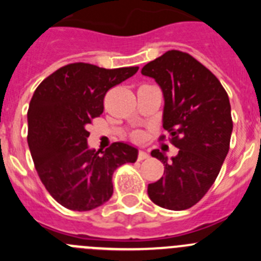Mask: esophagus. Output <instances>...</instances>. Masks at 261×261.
<instances>
[{
	"label": "esophagus",
	"mask_w": 261,
	"mask_h": 261,
	"mask_svg": "<svg viewBox=\"0 0 261 261\" xmlns=\"http://www.w3.org/2000/svg\"><path fill=\"white\" fill-rule=\"evenodd\" d=\"M147 158H149V154L145 153V151H140L137 155L138 161H144V159H147Z\"/></svg>",
	"instance_id": "esophagus-1"
}]
</instances>
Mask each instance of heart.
<instances>
[{
    "label": "heart",
    "mask_w": 261,
    "mask_h": 261,
    "mask_svg": "<svg viewBox=\"0 0 261 261\" xmlns=\"http://www.w3.org/2000/svg\"><path fill=\"white\" fill-rule=\"evenodd\" d=\"M133 138H135V140H140V135H135L133 136Z\"/></svg>",
    "instance_id": "obj_1"
}]
</instances>
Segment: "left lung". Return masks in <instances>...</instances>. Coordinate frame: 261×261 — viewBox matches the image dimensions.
I'll return each mask as SVG.
<instances>
[{
    "label": "left lung",
    "mask_w": 261,
    "mask_h": 261,
    "mask_svg": "<svg viewBox=\"0 0 261 261\" xmlns=\"http://www.w3.org/2000/svg\"><path fill=\"white\" fill-rule=\"evenodd\" d=\"M141 73L154 78L162 89L163 128L179 149L168 162L162 151H151L165 166V176L147 186V195L158 206L184 211L208 192L229 153L232 132L229 95L208 68L181 50H167L147 62ZM165 138L161 136L159 140Z\"/></svg>",
    "instance_id": "8db88e82"
}]
</instances>
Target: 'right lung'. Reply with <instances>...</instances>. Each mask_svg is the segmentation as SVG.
Returning a JSON list of instances; mask_svg holds the SVG:
<instances>
[{
	"mask_svg": "<svg viewBox=\"0 0 261 261\" xmlns=\"http://www.w3.org/2000/svg\"><path fill=\"white\" fill-rule=\"evenodd\" d=\"M137 70L74 62L36 87L27 112V142L41 183L62 206L78 212L100 206L114 193L115 170L136 162L137 149L124 142H114L100 154L89 149L87 128L102 115L108 90Z\"/></svg>",
	"mask_w": 261,
	"mask_h": 261,
	"instance_id": "1",
	"label": "right lung"
}]
</instances>
